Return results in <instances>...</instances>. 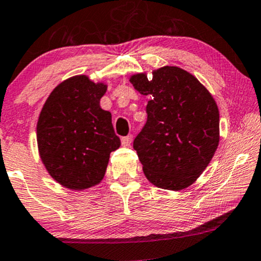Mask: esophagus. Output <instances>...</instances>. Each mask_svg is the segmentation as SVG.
Masks as SVG:
<instances>
[{
    "label": "esophagus",
    "instance_id": "obj_1",
    "mask_svg": "<svg viewBox=\"0 0 261 261\" xmlns=\"http://www.w3.org/2000/svg\"><path fill=\"white\" fill-rule=\"evenodd\" d=\"M132 142V135H127L125 137H122V144L124 146H129Z\"/></svg>",
    "mask_w": 261,
    "mask_h": 261
}]
</instances>
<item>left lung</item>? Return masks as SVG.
<instances>
[{
  "mask_svg": "<svg viewBox=\"0 0 261 261\" xmlns=\"http://www.w3.org/2000/svg\"><path fill=\"white\" fill-rule=\"evenodd\" d=\"M130 82L150 98L146 123L134 141L152 185L181 190L202 174L219 144V109L208 90L185 69L166 66Z\"/></svg>",
  "mask_w": 261,
  "mask_h": 261,
  "instance_id": "8db88e82",
  "label": "left lung"
}]
</instances>
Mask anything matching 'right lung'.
Returning a JSON list of instances; mask_svg holds the SVG:
<instances>
[{
	"mask_svg": "<svg viewBox=\"0 0 261 261\" xmlns=\"http://www.w3.org/2000/svg\"><path fill=\"white\" fill-rule=\"evenodd\" d=\"M104 84L86 75L65 80L53 90L40 113L36 137L49 175L66 188L80 190L104 177L110 153L120 146L111 113L100 108Z\"/></svg>",
	"mask_w": 261,
	"mask_h": 261,
	"instance_id": "add662e5",
	"label": "right lung"
}]
</instances>
